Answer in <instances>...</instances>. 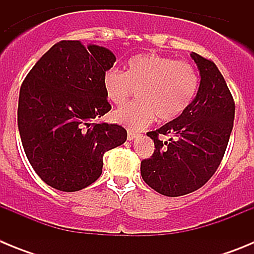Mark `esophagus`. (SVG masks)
<instances>
[{
    "instance_id": "obj_1",
    "label": "esophagus",
    "mask_w": 254,
    "mask_h": 254,
    "mask_svg": "<svg viewBox=\"0 0 254 254\" xmlns=\"http://www.w3.org/2000/svg\"><path fill=\"white\" fill-rule=\"evenodd\" d=\"M136 137H137V133H136V132H132V131L127 132V140H128V141L134 140Z\"/></svg>"
}]
</instances>
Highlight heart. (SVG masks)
Masks as SVG:
<instances>
[{"label": "heart", "instance_id": "heart-1", "mask_svg": "<svg viewBox=\"0 0 254 254\" xmlns=\"http://www.w3.org/2000/svg\"><path fill=\"white\" fill-rule=\"evenodd\" d=\"M193 64L167 56L137 55L126 64L125 72L109 69L103 76L105 96L116 105L125 104L137 90L140 100L117 109L112 120L129 129H142L154 121L176 120L190 107L198 89Z\"/></svg>", "mask_w": 254, "mask_h": 254}]
</instances>
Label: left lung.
I'll return each instance as SVG.
<instances>
[{
    "label": "left lung",
    "mask_w": 254,
    "mask_h": 254,
    "mask_svg": "<svg viewBox=\"0 0 254 254\" xmlns=\"http://www.w3.org/2000/svg\"><path fill=\"white\" fill-rule=\"evenodd\" d=\"M190 57L201 75L196 98L178 118L147 132L155 150L141 161L145 183L169 197L194 192L214 176L234 123V99L216 64L197 53ZM164 135L170 140L161 141Z\"/></svg>",
    "instance_id": "8db88e82"
}]
</instances>
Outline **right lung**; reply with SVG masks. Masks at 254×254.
<instances>
[{
	"label": "right lung",
	"mask_w": 254,
	"mask_h": 254,
	"mask_svg": "<svg viewBox=\"0 0 254 254\" xmlns=\"http://www.w3.org/2000/svg\"><path fill=\"white\" fill-rule=\"evenodd\" d=\"M116 57L99 46L61 40L20 87L17 126L24 151L43 182L75 192L99 178L103 155L127 138L122 126L91 123L112 109L103 76Z\"/></svg>",
	"instance_id": "add662e5"
}]
</instances>
